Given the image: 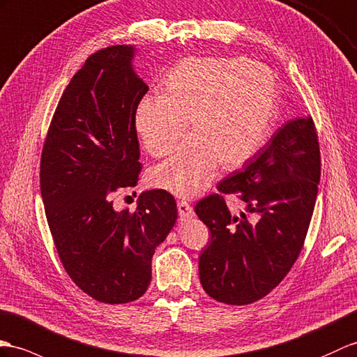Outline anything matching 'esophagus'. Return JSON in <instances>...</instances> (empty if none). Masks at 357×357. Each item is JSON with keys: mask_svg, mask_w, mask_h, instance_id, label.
<instances>
[{"mask_svg": "<svg viewBox=\"0 0 357 357\" xmlns=\"http://www.w3.org/2000/svg\"><path fill=\"white\" fill-rule=\"evenodd\" d=\"M177 208H178V216L180 221H188L194 216V208L189 203L186 202H178L177 203Z\"/></svg>", "mask_w": 357, "mask_h": 357, "instance_id": "34e87169", "label": "esophagus"}]
</instances>
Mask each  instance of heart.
Wrapping results in <instances>:
<instances>
[{"label":"heart","mask_w":357,"mask_h":357,"mask_svg":"<svg viewBox=\"0 0 357 357\" xmlns=\"http://www.w3.org/2000/svg\"><path fill=\"white\" fill-rule=\"evenodd\" d=\"M279 109L271 69L248 59H185L163 78V92L137 101L135 130L153 158L167 155L186 132L192 137L150 172L151 185L192 198L211 185L218 165L242 167L262 149Z\"/></svg>","instance_id":"b5f03b06"}]
</instances>
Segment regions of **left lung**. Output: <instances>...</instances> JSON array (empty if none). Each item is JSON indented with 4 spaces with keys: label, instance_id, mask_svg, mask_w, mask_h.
<instances>
[{
    "label": "left lung",
    "instance_id": "8db88e82",
    "mask_svg": "<svg viewBox=\"0 0 357 357\" xmlns=\"http://www.w3.org/2000/svg\"><path fill=\"white\" fill-rule=\"evenodd\" d=\"M319 176L314 119L295 118L242 171L221 181V194L199 199L195 213L212 234L199 256V282L213 300L255 303L284 279L306 239ZM224 193L236 195L246 212L230 213Z\"/></svg>",
    "mask_w": 357,
    "mask_h": 357
}]
</instances>
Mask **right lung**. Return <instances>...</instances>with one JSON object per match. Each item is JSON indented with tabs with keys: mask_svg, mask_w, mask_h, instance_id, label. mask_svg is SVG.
Here are the masks:
<instances>
[{
	"mask_svg": "<svg viewBox=\"0 0 357 357\" xmlns=\"http://www.w3.org/2000/svg\"><path fill=\"white\" fill-rule=\"evenodd\" d=\"M135 47L97 51L62 93L40 158V194L65 271L93 300L123 304L151 282L154 250L177 220L163 189L139 195L135 212H116L112 195L141 172L135 107L149 91L132 60Z\"/></svg>",
	"mask_w": 357,
	"mask_h": 357,
	"instance_id": "obj_1",
	"label": "right lung"
}]
</instances>
